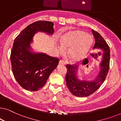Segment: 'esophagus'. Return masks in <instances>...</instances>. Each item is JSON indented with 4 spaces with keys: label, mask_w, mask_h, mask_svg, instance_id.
Listing matches in <instances>:
<instances>
[{
    "label": "esophagus",
    "mask_w": 121,
    "mask_h": 121,
    "mask_svg": "<svg viewBox=\"0 0 121 121\" xmlns=\"http://www.w3.org/2000/svg\"><path fill=\"white\" fill-rule=\"evenodd\" d=\"M59 65H64V63L63 60H60L59 62Z\"/></svg>",
    "instance_id": "34e87169"
}]
</instances>
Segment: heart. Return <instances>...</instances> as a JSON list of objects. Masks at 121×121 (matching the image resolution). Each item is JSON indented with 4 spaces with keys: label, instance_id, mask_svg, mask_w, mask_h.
Returning a JSON list of instances; mask_svg holds the SVG:
<instances>
[{
    "label": "heart",
    "instance_id": "heart-1",
    "mask_svg": "<svg viewBox=\"0 0 121 121\" xmlns=\"http://www.w3.org/2000/svg\"><path fill=\"white\" fill-rule=\"evenodd\" d=\"M59 42L61 47H57L58 53H63L64 49L69 48L68 57L72 61H77L87 54L91 47L93 39L91 35L83 31L74 30L62 36Z\"/></svg>",
    "mask_w": 121,
    "mask_h": 121
}]
</instances>
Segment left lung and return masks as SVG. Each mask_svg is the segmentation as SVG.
Returning <instances> with one entry per match:
<instances>
[{
	"mask_svg": "<svg viewBox=\"0 0 121 121\" xmlns=\"http://www.w3.org/2000/svg\"><path fill=\"white\" fill-rule=\"evenodd\" d=\"M92 33L95 38V43L94 48L104 51L102 60L100 63V71L96 78L92 81L80 80L78 78V65L67 64V74L65 80L67 86L71 93L77 97H86L95 92L103 84L110 68V47L101 35L94 30Z\"/></svg>",
	"mask_w": 121,
	"mask_h": 121,
	"instance_id": "obj_1",
	"label": "left lung"
}]
</instances>
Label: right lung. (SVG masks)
I'll use <instances>...</instances> for the list:
<instances>
[{"mask_svg":"<svg viewBox=\"0 0 121 121\" xmlns=\"http://www.w3.org/2000/svg\"><path fill=\"white\" fill-rule=\"evenodd\" d=\"M53 25L51 21H36L15 39L10 54L12 72L19 85L26 90L35 91L42 88L58 64L57 57L30 51L35 34L40 31L52 35Z\"/></svg>","mask_w":121,"mask_h":121,"instance_id":"1","label":"right lung"}]
</instances>
